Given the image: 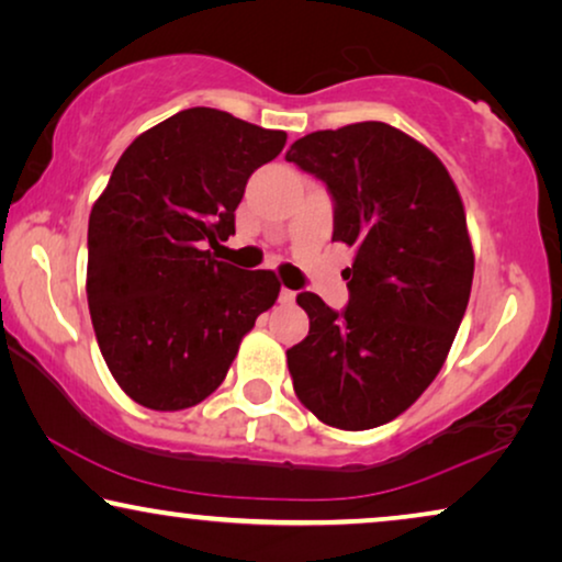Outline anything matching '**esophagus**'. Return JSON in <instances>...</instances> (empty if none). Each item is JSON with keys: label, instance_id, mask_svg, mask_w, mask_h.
Instances as JSON below:
<instances>
[{"label": "esophagus", "instance_id": "1", "mask_svg": "<svg viewBox=\"0 0 562 562\" xmlns=\"http://www.w3.org/2000/svg\"><path fill=\"white\" fill-rule=\"evenodd\" d=\"M294 299H296V291L281 289V294H279V302H281V304H294Z\"/></svg>", "mask_w": 562, "mask_h": 562}]
</instances>
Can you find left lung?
Returning a JSON list of instances; mask_svg holds the SVG:
<instances>
[{
	"mask_svg": "<svg viewBox=\"0 0 562 562\" xmlns=\"http://www.w3.org/2000/svg\"><path fill=\"white\" fill-rule=\"evenodd\" d=\"M289 164L333 199V240L356 248L335 312L302 291L310 335L286 352L294 391L329 427L386 425L448 358L473 283L465 212L448 168L386 122L304 135Z\"/></svg>",
	"mask_w": 562,
	"mask_h": 562,
	"instance_id": "8db88e82",
	"label": "left lung"
}]
</instances>
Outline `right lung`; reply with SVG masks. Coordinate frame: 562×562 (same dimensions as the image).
<instances>
[{
    "instance_id": "right-lung-1",
    "label": "right lung",
    "mask_w": 562,
    "mask_h": 562,
    "mask_svg": "<svg viewBox=\"0 0 562 562\" xmlns=\"http://www.w3.org/2000/svg\"><path fill=\"white\" fill-rule=\"evenodd\" d=\"M283 145V130L194 106L122 153L89 214L87 299L99 350L133 402L156 412L202 402L273 306L271 271L206 248L235 235L245 183Z\"/></svg>"
}]
</instances>
